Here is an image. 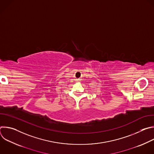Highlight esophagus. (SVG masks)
<instances>
[{
	"label": "esophagus",
	"instance_id": "1",
	"mask_svg": "<svg viewBox=\"0 0 154 154\" xmlns=\"http://www.w3.org/2000/svg\"><path fill=\"white\" fill-rule=\"evenodd\" d=\"M77 81H80V80H79V79H77Z\"/></svg>",
	"mask_w": 154,
	"mask_h": 154
}]
</instances>
